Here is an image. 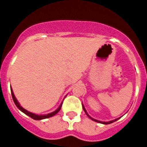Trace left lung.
<instances>
[{
	"label": "left lung",
	"mask_w": 147,
	"mask_h": 147,
	"mask_svg": "<svg viewBox=\"0 0 147 147\" xmlns=\"http://www.w3.org/2000/svg\"><path fill=\"white\" fill-rule=\"evenodd\" d=\"M83 110H84V112L86 113V115H87V116H88V117H89L90 119H91V120H94V121H95V122H98V123H104V124H109V123H113L114 121H117V120H118V119H120V118H117V119H116V120H111V121H109V122H102V121H99V120H95V119H94V118H92V117H90L89 115L87 114V113H86V109H85V108H84V106H83Z\"/></svg>",
	"instance_id": "8db88e82"
}]
</instances>
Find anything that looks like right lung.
<instances>
[{"label":"right lung","instance_id":"obj_1","mask_svg":"<svg viewBox=\"0 0 147 147\" xmlns=\"http://www.w3.org/2000/svg\"><path fill=\"white\" fill-rule=\"evenodd\" d=\"M11 96H12V99H13V101H14L16 105L17 106V108L19 109L20 110L22 111L23 113H24L26 114V115H27V116H29L30 117H31V118H32V119H34V120H43V119H46V118H49V117H53L54 115H56V114L59 111L61 110V106H62V103H61V105L59 106V108H58L57 109H56V110H55L54 112H53V113H50L46 114V115H36V114L32 113H30V112H29V111L24 109L23 108L22 106H20V103L18 102V101L16 100V97H15L14 93H13V91H12L11 88Z\"/></svg>","mask_w":147,"mask_h":147}]
</instances>
